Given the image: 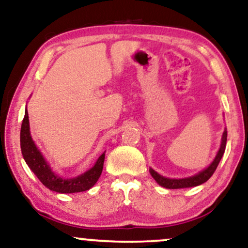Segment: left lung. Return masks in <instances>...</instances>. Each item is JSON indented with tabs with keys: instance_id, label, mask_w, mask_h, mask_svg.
<instances>
[{
	"instance_id": "obj_1",
	"label": "left lung",
	"mask_w": 248,
	"mask_h": 248,
	"mask_svg": "<svg viewBox=\"0 0 248 248\" xmlns=\"http://www.w3.org/2000/svg\"><path fill=\"white\" fill-rule=\"evenodd\" d=\"M227 135L228 133H227V129H225L223 135H222V142H221L220 150H218L215 159L213 160L212 164L209 165L207 168H205L203 170L199 171L198 174L193 175V176H190V177H186V178H168V177L161 176L160 174L156 173V171L153 170L152 168H150V174L152 175V177L155 178L159 186H164L166 189H184V187H192V186H200V184L205 183V182L208 181L212 175L214 174V171L216 170V168H217L218 164H220L222 156H223L225 145H227Z\"/></svg>"
}]
</instances>
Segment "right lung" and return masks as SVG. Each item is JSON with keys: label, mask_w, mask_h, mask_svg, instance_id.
Listing matches in <instances>:
<instances>
[{"label": "right lung", "mask_w": 248, "mask_h": 248, "mask_svg": "<svg viewBox=\"0 0 248 248\" xmlns=\"http://www.w3.org/2000/svg\"><path fill=\"white\" fill-rule=\"evenodd\" d=\"M20 147L25 161L31 168V170L41 181V183L48 187L49 190L58 193H74L89 190L98 181L102 174L103 166H104L105 152L97 159L96 164L89 170L77 177L62 178L55 171H52V169L50 168L49 164L43 158L42 153L37 149L35 143L32 140V136H31L27 108L25 109V117L23 124H21Z\"/></svg>", "instance_id": "1"}]
</instances>
